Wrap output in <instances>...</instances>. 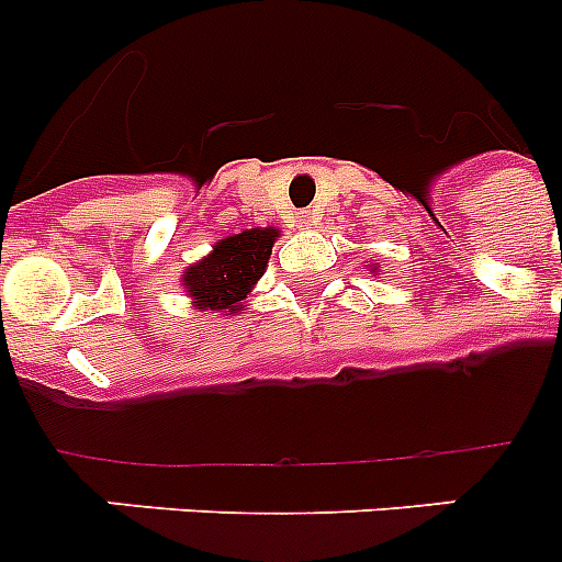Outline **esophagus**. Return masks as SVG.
<instances>
[{
    "label": "esophagus",
    "mask_w": 562,
    "mask_h": 562,
    "mask_svg": "<svg viewBox=\"0 0 562 562\" xmlns=\"http://www.w3.org/2000/svg\"><path fill=\"white\" fill-rule=\"evenodd\" d=\"M297 225H301V227H312V225H315V213H312V211H301V213H297Z\"/></svg>",
    "instance_id": "34e87169"
}]
</instances>
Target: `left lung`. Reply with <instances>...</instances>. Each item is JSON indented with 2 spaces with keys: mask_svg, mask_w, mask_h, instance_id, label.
Returning <instances> with one entry per match:
<instances>
[{
  "mask_svg": "<svg viewBox=\"0 0 562 562\" xmlns=\"http://www.w3.org/2000/svg\"><path fill=\"white\" fill-rule=\"evenodd\" d=\"M374 270H376V267H374Z\"/></svg>",
  "mask_w": 562,
  "mask_h": 562,
  "instance_id": "1",
  "label": "left lung"
}]
</instances>
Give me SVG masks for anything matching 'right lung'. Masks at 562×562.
I'll return each instance as SVG.
<instances>
[{
	"label": "right lung",
	"instance_id": "1",
	"mask_svg": "<svg viewBox=\"0 0 562 562\" xmlns=\"http://www.w3.org/2000/svg\"><path fill=\"white\" fill-rule=\"evenodd\" d=\"M276 238V227H252L220 238L213 250L188 267L182 276V286L193 297V306L202 312L231 315L245 310V297L250 295L258 278L265 276Z\"/></svg>",
	"mask_w": 562,
	"mask_h": 562
}]
</instances>
